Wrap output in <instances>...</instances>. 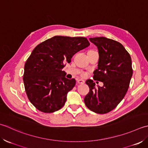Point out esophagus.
Here are the masks:
<instances>
[{
	"label": "esophagus",
	"instance_id": "obj_1",
	"mask_svg": "<svg viewBox=\"0 0 148 148\" xmlns=\"http://www.w3.org/2000/svg\"><path fill=\"white\" fill-rule=\"evenodd\" d=\"M77 83L79 84H83L85 83V81L83 80H81V79H78V80H77Z\"/></svg>",
	"mask_w": 148,
	"mask_h": 148
}]
</instances>
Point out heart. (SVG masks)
Returning <instances> with one entry per match:
<instances>
[{
    "label": "heart",
    "instance_id": "1",
    "mask_svg": "<svg viewBox=\"0 0 148 148\" xmlns=\"http://www.w3.org/2000/svg\"><path fill=\"white\" fill-rule=\"evenodd\" d=\"M80 75H81V76H82V77H84L86 76L87 73H86V72H82V73H81V74H80Z\"/></svg>",
    "mask_w": 148,
    "mask_h": 148
}]
</instances>
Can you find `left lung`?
Instances as JSON below:
<instances>
[{
  "instance_id": "8db88e82",
  "label": "left lung",
  "mask_w": 148,
  "mask_h": 148,
  "mask_svg": "<svg viewBox=\"0 0 148 148\" xmlns=\"http://www.w3.org/2000/svg\"><path fill=\"white\" fill-rule=\"evenodd\" d=\"M89 40L98 47L99 53L98 69L93 78L103 82V86L96 87L92 80H87L89 92L84 103L92 112L106 114L117 106L128 91L133 74L131 57L118 41L105 37Z\"/></svg>"
}]
</instances>
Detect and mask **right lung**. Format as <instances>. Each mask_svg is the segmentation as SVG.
I'll list each match as a JSON object with an SVG mask.
<instances>
[{"label": "right lung", "instance_id": "obj_1", "mask_svg": "<svg viewBox=\"0 0 148 148\" xmlns=\"http://www.w3.org/2000/svg\"><path fill=\"white\" fill-rule=\"evenodd\" d=\"M89 45L84 37L56 36L34 48L25 64L23 80L27 96L38 110L52 113L64 106L76 80L66 78L62 68Z\"/></svg>", "mask_w": 148, "mask_h": 148}]
</instances>
